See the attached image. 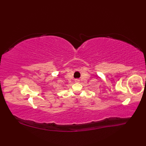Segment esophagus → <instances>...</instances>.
<instances>
[{
    "label": "esophagus",
    "instance_id": "esophagus-1",
    "mask_svg": "<svg viewBox=\"0 0 146 146\" xmlns=\"http://www.w3.org/2000/svg\"><path fill=\"white\" fill-rule=\"evenodd\" d=\"M75 82H79V80L78 79H76L75 80Z\"/></svg>",
    "mask_w": 146,
    "mask_h": 146
}]
</instances>
